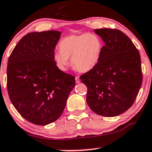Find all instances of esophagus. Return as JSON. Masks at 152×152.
<instances>
[{
	"label": "esophagus",
	"mask_w": 152,
	"mask_h": 152,
	"mask_svg": "<svg viewBox=\"0 0 152 152\" xmlns=\"http://www.w3.org/2000/svg\"><path fill=\"white\" fill-rule=\"evenodd\" d=\"M75 80H76V82L77 83H78L80 82V78H79V77H78V76H76V77H75Z\"/></svg>",
	"instance_id": "34e87169"
}]
</instances>
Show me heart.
Returning a JSON list of instances; mask_svg holds the SVG:
<instances>
[{"label":"heart","instance_id":"b5f03b06","mask_svg":"<svg viewBox=\"0 0 152 152\" xmlns=\"http://www.w3.org/2000/svg\"><path fill=\"white\" fill-rule=\"evenodd\" d=\"M59 51L53 59L59 69L65 71L71 57L72 66L80 72H87L98 64L103 49L102 40L95 34L72 35L63 38L59 43Z\"/></svg>","mask_w":152,"mask_h":152}]
</instances>
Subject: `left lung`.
I'll use <instances>...</instances> for the list:
<instances>
[{"mask_svg":"<svg viewBox=\"0 0 152 152\" xmlns=\"http://www.w3.org/2000/svg\"><path fill=\"white\" fill-rule=\"evenodd\" d=\"M105 45L98 64L80 76L86 101L100 116L114 117L133 104L142 83L141 59L131 40L116 28L94 30Z\"/></svg>","mask_w":152,"mask_h":152,"instance_id":"1","label":"left lung"}]
</instances>
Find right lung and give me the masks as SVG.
Listing matches in <instances>:
<instances>
[{
    "instance_id": "add662e5",
    "label": "right lung",
    "mask_w": 152,
    "mask_h": 152,
    "mask_svg": "<svg viewBox=\"0 0 152 152\" xmlns=\"http://www.w3.org/2000/svg\"><path fill=\"white\" fill-rule=\"evenodd\" d=\"M57 31L32 32L21 38L7 66V88L11 102L21 116L36 125L57 120L75 86V78L54 61L60 38Z\"/></svg>"
}]
</instances>
